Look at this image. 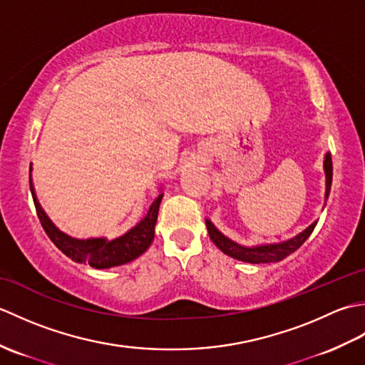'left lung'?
<instances>
[{
	"instance_id": "1",
	"label": "left lung",
	"mask_w": 365,
	"mask_h": 365,
	"mask_svg": "<svg viewBox=\"0 0 365 365\" xmlns=\"http://www.w3.org/2000/svg\"><path fill=\"white\" fill-rule=\"evenodd\" d=\"M323 169H324V177H327V191H324V202H327L331 191V183H332V160H331L329 152L324 153ZM205 224H207V230H208V235L212 238V242L218 246L224 254L229 255V257L242 260L246 263H271V262H281L285 257H289L292 252L297 251L298 247L309 238V235L312 234L317 226V221H314L311 226L299 232L298 235L285 240V242L263 243V245H255V246H245L234 242V240H230L229 237L224 235L210 220H205Z\"/></svg>"
}]
</instances>
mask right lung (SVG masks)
I'll list each match as a JSON object with an SVG mask.
<instances>
[{
	"mask_svg": "<svg viewBox=\"0 0 365 365\" xmlns=\"http://www.w3.org/2000/svg\"><path fill=\"white\" fill-rule=\"evenodd\" d=\"M29 170H33L31 168ZM31 195L34 199L36 212L46 235L56 245L58 250L63 251L67 257L78 263H89L91 267L103 269L123 265L135 260L139 255L144 254L153 242L155 237V224H157L160 204L163 199V192L155 197L152 205L149 207L144 218L139 221L135 227L127 230L125 234L108 240L106 237H92V238H75L67 235L66 232L59 230L54 222L45 213L41 202L37 200L36 190L33 185V178L29 175Z\"/></svg>",
	"mask_w": 365,
	"mask_h": 365,
	"instance_id": "right-lung-1",
	"label": "right lung"
}]
</instances>
